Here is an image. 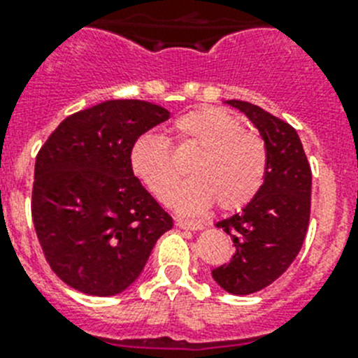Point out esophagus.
Instances as JSON below:
<instances>
[{
    "mask_svg": "<svg viewBox=\"0 0 358 358\" xmlns=\"http://www.w3.org/2000/svg\"><path fill=\"white\" fill-rule=\"evenodd\" d=\"M176 226L179 227V229H189V231H199L204 227V224L202 222H192V220H176Z\"/></svg>",
    "mask_w": 358,
    "mask_h": 358,
    "instance_id": "1",
    "label": "esophagus"
}]
</instances>
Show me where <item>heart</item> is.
<instances>
[{
  "label": "heart",
  "instance_id": "b5f03b06",
  "mask_svg": "<svg viewBox=\"0 0 358 358\" xmlns=\"http://www.w3.org/2000/svg\"><path fill=\"white\" fill-rule=\"evenodd\" d=\"M181 140L202 148L192 166L194 179L179 188V170L163 136H140L131 150L136 177L159 201L176 195L179 213L197 215L217 202L224 211L248 206L264 186L267 176V148L260 136L245 131L235 115L218 107H201L177 120Z\"/></svg>",
  "mask_w": 358,
  "mask_h": 358
}]
</instances>
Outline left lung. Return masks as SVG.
<instances>
[{"mask_svg": "<svg viewBox=\"0 0 358 358\" xmlns=\"http://www.w3.org/2000/svg\"><path fill=\"white\" fill-rule=\"evenodd\" d=\"M226 103L251 120L267 148L260 192L240 213L217 222L236 251L211 276L226 292L248 296L271 285L296 260L308 229L312 170L292 125L249 102Z\"/></svg>", "mask_w": 358, "mask_h": 358, "instance_id": "left-lung-1", "label": "left lung"}]
</instances>
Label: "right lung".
Listing matches in <instances>:
<instances>
[{"label":"right lung","instance_id":"1","mask_svg":"<svg viewBox=\"0 0 358 358\" xmlns=\"http://www.w3.org/2000/svg\"><path fill=\"white\" fill-rule=\"evenodd\" d=\"M143 100H107L68 116L36 157L31 218L53 273L90 296L138 280L173 222L131 166L132 145L169 120Z\"/></svg>","mask_w":358,"mask_h":358}]
</instances>
